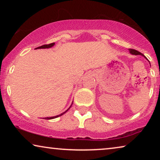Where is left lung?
I'll list each match as a JSON object with an SVG mask.
<instances>
[{"label": "left lung", "mask_w": 160, "mask_h": 160, "mask_svg": "<svg viewBox=\"0 0 160 160\" xmlns=\"http://www.w3.org/2000/svg\"><path fill=\"white\" fill-rule=\"evenodd\" d=\"M129 52H130V53L131 54H134V55H141V56L144 57V58L146 59V57L144 56L143 54L141 53V52H138V51H137V50H135V49H129Z\"/></svg>", "instance_id": "1"}]
</instances>
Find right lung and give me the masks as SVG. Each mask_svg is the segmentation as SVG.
<instances>
[{"label": "right lung", "instance_id": "add662e5", "mask_svg": "<svg viewBox=\"0 0 160 160\" xmlns=\"http://www.w3.org/2000/svg\"><path fill=\"white\" fill-rule=\"evenodd\" d=\"M54 44H55V43H50V44L43 45V46H41V47H38V48H36V49H49V48H52V47H54ZM72 104H73V103H72ZM72 104L71 105V106H70L69 108H68L67 110L65 111V112H63V113H60V114H59V115L54 116V117H46V118H43V119H55V118H58V117H60V116L63 115V114H64L65 113H66L67 111L69 110L70 108H71V106H72Z\"/></svg>", "mask_w": 160, "mask_h": 160}]
</instances>
